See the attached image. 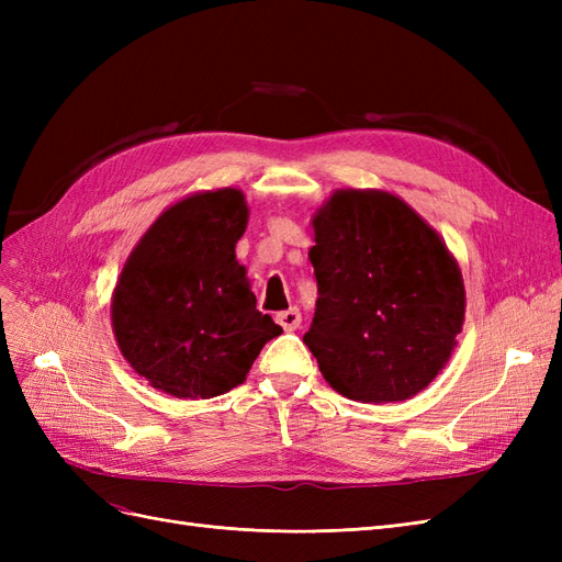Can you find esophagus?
<instances>
[{
  "label": "esophagus",
  "mask_w": 562,
  "mask_h": 562,
  "mask_svg": "<svg viewBox=\"0 0 562 562\" xmlns=\"http://www.w3.org/2000/svg\"><path fill=\"white\" fill-rule=\"evenodd\" d=\"M277 321L281 323L283 330H295V328H300L302 314H300L297 307H291V310H285V312H279V314H277Z\"/></svg>",
  "instance_id": "esophagus-1"
}]
</instances>
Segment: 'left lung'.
I'll use <instances>...</instances> for the list:
<instances>
[{
  "label": "left lung",
  "mask_w": 562,
  "mask_h": 562,
  "mask_svg": "<svg viewBox=\"0 0 562 562\" xmlns=\"http://www.w3.org/2000/svg\"><path fill=\"white\" fill-rule=\"evenodd\" d=\"M318 300L304 345L351 401L415 396L446 366L464 283L438 234L394 194L335 192L314 217Z\"/></svg>",
  "instance_id": "obj_1"
}]
</instances>
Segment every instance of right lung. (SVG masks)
I'll use <instances>...</instances> for the list:
<instances>
[{"instance_id": "right-lung-1", "label": "right lung", "mask_w": 562, "mask_h": 562, "mask_svg": "<svg viewBox=\"0 0 562 562\" xmlns=\"http://www.w3.org/2000/svg\"><path fill=\"white\" fill-rule=\"evenodd\" d=\"M248 223L239 190L182 199L135 246L116 283L112 326L126 361L176 398L241 384L281 326L255 310L236 241Z\"/></svg>"}]
</instances>
